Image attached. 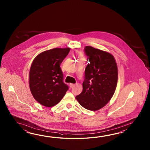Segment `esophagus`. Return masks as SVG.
I'll list each match as a JSON object with an SVG mask.
<instances>
[{"label":"esophagus","instance_id":"1","mask_svg":"<svg viewBox=\"0 0 150 150\" xmlns=\"http://www.w3.org/2000/svg\"><path fill=\"white\" fill-rule=\"evenodd\" d=\"M69 86H70V87L71 88H72L74 87V86H75V85L74 84V83H70Z\"/></svg>","mask_w":150,"mask_h":150}]
</instances>
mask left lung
Wrapping results in <instances>:
<instances>
[{
	"mask_svg": "<svg viewBox=\"0 0 150 150\" xmlns=\"http://www.w3.org/2000/svg\"><path fill=\"white\" fill-rule=\"evenodd\" d=\"M85 52L88 64L85 71L83 89L76 99L83 108L92 111L102 108L110 100L115 92L118 70L112 54L91 46Z\"/></svg>",
	"mask_w": 150,
	"mask_h": 150,
	"instance_id": "obj_1",
	"label": "left lung"
}]
</instances>
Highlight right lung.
<instances>
[{
	"label": "right lung",
	"instance_id": "add662e5",
	"mask_svg": "<svg viewBox=\"0 0 150 150\" xmlns=\"http://www.w3.org/2000/svg\"><path fill=\"white\" fill-rule=\"evenodd\" d=\"M70 48H54L38 54L29 71V83L34 98L50 107L61 101L69 87L63 82L60 65Z\"/></svg>",
	"mask_w": 150,
	"mask_h": 150
}]
</instances>
